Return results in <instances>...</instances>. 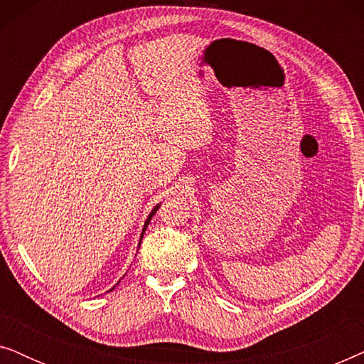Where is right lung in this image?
I'll use <instances>...</instances> for the list:
<instances>
[{
    "mask_svg": "<svg viewBox=\"0 0 364 364\" xmlns=\"http://www.w3.org/2000/svg\"><path fill=\"white\" fill-rule=\"evenodd\" d=\"M157 208H159V205L156 207V208H154V210L151 212V215H149V218H147V220H146V225H144V230H142V235H144V232H146V228H147V225H149V222H151V218H152V215H154V213H156V210H157Z\"/></svg>",
    "mask_w": 364,
    "mask_h": 364,
    "instance_id": "add662e5",
    "label": "right lung"
}]
</instances>
